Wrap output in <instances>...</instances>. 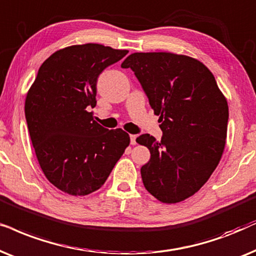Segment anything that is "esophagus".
<instances>
[{
	"label": "esophagus",
	"instance_id": "1",
	"mask_svg": "<svg viewBox=\"0 0 256 256\" xmlns=\"http://www.w3.org/2000/svg\"><path fill=\"white\" fill-rule=\"evenodd\" d=\"M136 139H137V136H136V134H130V142H131V145L137 144Z\"/></svg>",
	"mask_w": 256,
	"mask_h": 256
}]
</instances>
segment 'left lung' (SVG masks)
Wrapping results in <instances>:
<instances>
[{
	"mask_svg": "<svg viewBox=\"0 0 256 256\" xmlns=\"http://www.w3.org/2000/svg\"><path fill=\"white\" fill-rule=\"evenodd\" d=\"M122 68H131L160 116L162 140L142 134L151 159L140 168L148 193L176 204L205 185L222 156L228 104L205 64L186 54L134 52Z\"/></svg>",
	"mask_w": 256,
	"mask_h": 256,
	"instance_id": "obj_1",
	"label": "left lung"
}]
</instances>
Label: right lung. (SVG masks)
Returning <instances> with one entry per match:
<instances>
[{
  "label": "right lung",
  "mask_w": 256,
  "mask_h": 256,
  "mask_svg": "<svg viewBox=\"0 0 256 256\" xmlns=\"http://www.w3.org/2000/svg\"><path fill=\"white\" fill-rule=\"evenodd\" d=\"M128 52L97 43L63 48L44 60L28 90L24 112L37 160L64 193L100 190L130 145L125 131L104 128L88 110L96 106L100 74Z\"/></svg>",
  "instance_id": "1"
}]
</instances>
